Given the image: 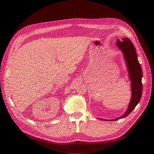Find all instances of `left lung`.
Wrapping results in <instances>:
<instances>
[{"label": "left lung", "instance_id": "obj_1", "mask_svg": "<svg viewBox=\"0 0 154 154\" xmlns=\"http://www.w3.org/2000/svg\"><path fill=\"white\" fill-rule=\"evenodd\" d=\"M116 45L122 51L129 72V77L131 82V98L128 105V108L126 112L121 117L113 119V121L118 120L127 116L133 109L135 108L141 99L143 91L142 85V70L141 65L137 59L136 49L128 38H122V41L117 39ZM103 121H109L102 119ZM113 121V120H112Z\"/></svg>", "mask_w": 154, "mask_h": 154}]
</instances>
